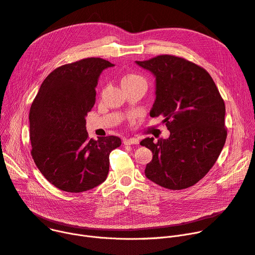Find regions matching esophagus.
I'll list each match as a JSON object with an SVG mask.
<instances>
[{
    "label": "esophagus",
    "mask_w": 255,
    "mask_h": 255,
    "mask_svg": "<svg viewBox=\"0 0 255 255\" xmlns=\"http://www.w3.org/2000/svg\"><path fill=\"white\" fill-rule=\"evenodd\" d=\"M124 144H138V139H136V138H125L124 139Z\"/></svg>",
    "instance_id": "esophagus-1"
}]
</instances>
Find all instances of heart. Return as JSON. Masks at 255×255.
<instances>
[{
	"label": "heart",
	"instance_id": "b5f03b06",
	"mask_svg": "<svg viewBox=\"0 0 255 255\" xmlns=\"http://www.w3.org/2000/svg\"><path fill=\"white\" fill-rule=\"evenodd\" d=\"M134 82L144 83V80H143V78H141L140 76L135 75V74L126 75V76L122 79V84H125V83H134ZM144 84H145V83H144Z\"/></svg>",
	"mask_w": 255,
	"mask_h": 255
}]
</instances>
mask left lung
<instances>
[{
  "label": "left lung",
  "mask_w": 255,
  "mask_h": 255,
  "mask_svg": "<svg viewBox=\"0 0 255 255\" xmlns=\"http://www.w3.org/2000/svg\"><path fill=\"white\" fill-rule=\"evenodd\" d=\"M135 63L155 76L150 116H163L170 132L166 139L140 141L153 153L145 177L167 189L188 188L207 175L223 149L224 101L211 75L192 62L162 55Z\"/></svg>",
  "instance_id": "8db88e82"
}]
</instances>
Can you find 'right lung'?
Returning <instances> with one entry per match:
<instances>
[{"instance_id": "1", "label": "right lung", "mask_w": 255, "mask_h": 255, "mask_svg": "<svg viewBox=\"0 0 255 255\" xmlns=\"http://www.w3.org/2000/svg\"><path fill=\"white\" fill-rule=\"evenodd\" d=\"M114 66L100 58L63 65L48 74L32 103V157L44 178L63 191L78 193L103 183L110 154L122 143L117 136L90 139L86 129L99 76Z\"/></svg>"}]
</instances>
